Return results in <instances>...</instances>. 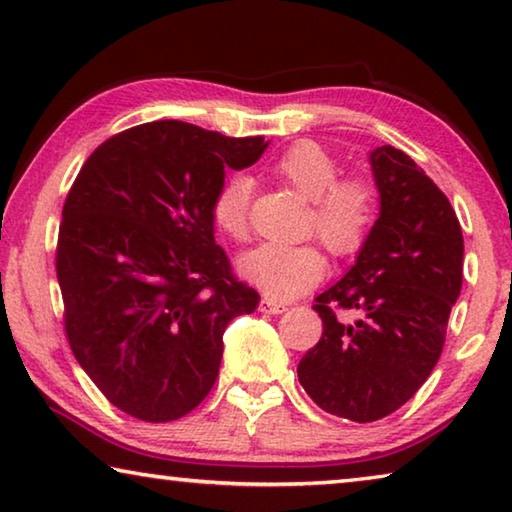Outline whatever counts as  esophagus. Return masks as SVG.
<instances>
[{
	"mask_svg": "<svg viewBox=\"0 0 512 512\" xmlns=\"http://www.w3.org/2000/svg\"><path fill=\"white\" fill-rule=\"evenodd\" d=\"M259 309L266 311V314H282V311H287V305H284V302L271 300V298H264L262 302H259Z\"/></svg>",
	"mask_w": 512,
	"mask_h": 512,
	"instance_id": "34e87169",
	"label": "esophagus"
}]
</instances>
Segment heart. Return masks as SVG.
Wrapping results in <instances>:
<instances>
[{
	"label": "heart",
	"instance_id": "b5f03b06",
	"mask_svg": "<svg viewBox=\"0 0 512 512\" xmlns=\"http://www.w3.org/2000/svg\"><path fill=\"white\" fill-rule=\"evenodd\" d=\"M277 183L309 201L307 230L336 257L354 255L366 244L377 219V189L363 176L339 178V164L323 146L302 140L291 144L271 164ZM250 192L246 176H230L212 196V221L230 241L250 235ZM239 273L271 300H293L314 289L327 271L316 246L262 244L239 257Z\"/></svg>",
	"mask_w": 512,
	"mask_h": 512
}]
</instances>
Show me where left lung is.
<instances>
[{
  "mask_svg": "<svg viewBox=\"0 0 512 512\" xmlns=\"http://www.w3.org/2000/svg\"><path fill=\"white\" fill-rule=\"evenodd\" d=\"M370 167L379 219L354 266L316 298L323 336L298 363L311 400L352 422L386 418L418 393L463 284V232L447 196L388 144L370 153ZM334 308L358 320L345 324Z\"/></svg>",
  "mask_w": 512,
  "mask_h": 512,
  "instance_id": "1",
  "label": "left lung"
}]
</instances>
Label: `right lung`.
<instances>
[{
    "instance_id": "obj_1",
    "label": "right lung",
    "mask_w": 512,
    "mask_h": 512,
    "mask_svg": "<svg viewBox=\"0 0 512 512\" xmlns=\"http://www.w3.org/2000/svg\"><path fill=\"white\" fill-rule=\"evenodd\" d=\"M264 137L176 119L112 135L65 198L56 273L76 361L119 411L169 422L212 391L232 318L259 293L214 241L225 169L259 160Z\"/></svg>"
}]
</instances>
